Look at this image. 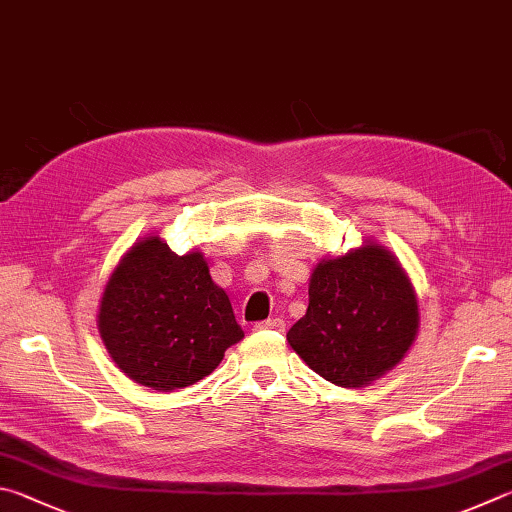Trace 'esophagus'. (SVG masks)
<instances>
[{
	"label": "esophagus",
	"mask_w": 512,
	"mask_h": 512,
	"mask_svg": "<svg viewBox=\"0 0 512 512\" xmlns=\"http://www.w3.org/2000/svg\"><path fill=\"white\" fill-rule=\"evenodd\" d=\"M254 330H285V321L283 319H267V321H258Z\"/></svg>",
	"instance_id": "esophagus-1"
}]
</instances>
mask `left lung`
<instances>
[{
  "mask_svg": "<svg viewBox=\"0 0 512 512\" xmlns=\"http://www.w3.org/2000/svg\"><path fill=\"white\" fill-rule=\"evenodd\" d=\"M308 294L306 315L290 328L288 342L337 387H366L414 344L416 290L398 258L378 242L319 261Z\"/></svg>",
  "mask_w": 512,
  "mask_h": 512,
  "instance_id": "8db88e82",
  "label": "left lung"
}]
</instances>
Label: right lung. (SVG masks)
<instances>
[{"mask_svg":"<svg viewBox=\"0 0 512 512\" xmlns=\"http://www.w3.org/2000/svg\"><path fill=\"white\" fill-rule=\"evenodd\" d=\"M98 333L114 364L155 391L206 378L245 337L202 251L177 256L159 236L134 242L114 267Z\"/></svg>","mask_w":512,"mask_h":512,"instance_id":"add662e5","label":"right lung"}]
</instances>
